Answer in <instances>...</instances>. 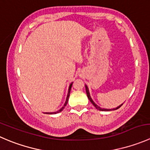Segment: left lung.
Masks as SVG:
<instances>
[{"label": "left lung", "mask_w": 150, "mask_h": 150, "mask_svg": "<svg viewBox=\"0 0 150 150\" xmlns=\"http://www.w3.org/2000/svg\"><path fill=\"white\" fill-rule=\"evenodd\" d=\"M85 86H86V94H87V97H88V100H89V101L91 102V103H92L93 105H94V107L96 108L97 109H98L99 110H103V111H108V110H117V109H118V108H120V107H121L122 105H122H119L118 107H117L116 108H113V109H107V108H100V106H98L97 105V104H96L95 103H94V101H93L92 100V99H91V96H90V94H89V91H88V87H87V86L86 85H85Z\"/></svg>", "instance_id": "8db88e82"}]
</instances>
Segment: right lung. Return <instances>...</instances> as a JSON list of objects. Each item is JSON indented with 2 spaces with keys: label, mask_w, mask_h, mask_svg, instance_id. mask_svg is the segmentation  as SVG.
I'll return each mask as SVG.
<instances>
[{
  "label": "right lung",
  "mask_w": 150,
  "mask_h": 150,
  "mask_svg": "<svg viewBox=\"0 0 150 150\" xmlns=\"http://www.w3.org/2000/svg\"><path fill=\"white\" fill-rule=\"evenodd\" d=\"M72 83L69 85V89H68V94H67V99H66V102H65L64 105L63 107L62 108L60 109V110H59L58 111H56V112H46V113H45V114H58V113H59V112L62 111L63 110V109L64 108L65 106L67 105V102L68 100H69V93H70V90H71V87H72Z\"/></svg>",
  "instance_id": "right-lung-1"
}]
</instances>
